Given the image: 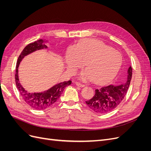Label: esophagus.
<instances>
[{"label":"esophagus","mask_w":151,"mask_h":151,"mask_svg":"<svg viewBox=\"0 0 151 151\" xmlns=\"http://www.w3.org/2000/svg\"><path fill=\"white\" fill-rule=\"evenodd\" d=\"M76 86H77L81 87V88H83V87L85 86L84 84H81V83H78V82H76Z\"/></svg>","instance_id":"obj_1"}]
</instances>
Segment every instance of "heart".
Instances as JSON below:
<instances>
[{
	"label": "heart",
	"instance_id": "obj_1",
	"mask_svg": "<svg viewBox=\"0 0 151 151\" xmlns=\"http://www.w3.org/2000/svg\"><path fill=\"white\" fill-rule=\"evenodd\" d=\"M86 62L87 69L81 73L83 81L94 80L104 83L116 76L122 63L119 52L99 40L85 39L68 50L66 64L70 74H74Z\"/></svg>",
	"mask_w": 151,
	"mask_h": 151
}]
</instances>
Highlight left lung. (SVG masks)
<instances>
[{"label": "left lung", "mask_w": 151, "mask_h": 151, "mask_svg": "<svg viewBox=\"0 0 151 151\" xmlns=\"http://www.w3.org/2000/svg\"><path fill=\"white\" fill-rule=\"evenodd\" d=\"M127 81L120 85L104 86L95 90V94L86 103L98 113H106L115 109L122 102L129 88L132 76L131 66L127 72Z\"/></svg>", "instance_id": "8db88e82"}]
</instances>
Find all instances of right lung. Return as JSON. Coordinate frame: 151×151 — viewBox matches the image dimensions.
<instances>
[{
	"label": "right lung",
	"instance_id": "1",
	"mask_svg": "<svg viewBox=\"0 0 151 151\" xmlns=\"http://www.w3.org/2000/svg\"><path fill=\"white\" fill-rule=\"evenodd\" d=\"M47 48L48 47L45 45L44 40L42 39L28 45L22 50L18 58L16 68L15 81L18 91L24 101L31 108L37 110H42L52 106L60 98L65 87L70 85L72 83L71 81H64L55 84L51 88L43 92L34 93L27 91L20 84L19 77H18V68L21 60L25 56L28 55L29 53H33L36 50Z\"/></svg>",
	"mask_w": 151,
	"mask_h": 151
}]
</instances>
